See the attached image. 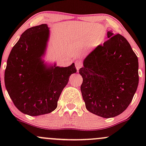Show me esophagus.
<instances>
[{
  "label": "esophagus",
  "mask_w": 146,
  "mask_h": 146,
  "mask_svg": "<svg viewBox=\"0 0 146 146\" xmlns=\"http://www.w3.org/2000/svg\"><path fill=\"white\" fill-rule=\"evenodd\" d=\"M75 67L77 68V70L78 71L80 68L82 67L83 64L81 61H80V60H76V61L75 62Z\"/></svg>",
  "instance_id": "obj_1"
}]
</instances>
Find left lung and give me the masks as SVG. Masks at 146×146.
<instances>
[{
	"label": "left lung",
	"instance_id": "1",
	"mask_svg": "<svg viewBox=\"0 0 146 146\" xmlns=\"http://www.w3.org/2000/svg\"><path fill=\"white\" fill-rule=\"evenodd\" d=\"M107 36L108 40L88 54L79 70L86 109L104 118L123 113L139 84L138 58L128 40L111 31Z\"/></svg>",
	"mask_w": 146,
	"mask_h": 146
}]
</instances>
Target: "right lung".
Instances as JSON below:
<instances>
[{
    "label": "right lung",
    "instance_id": "add662e5",
    "mask_svg": "<svg viewBox=\"0 0 146 146\" xmlns=\"http://www.w3.org/2000/svg\"><path fill=\"white\" fill-rule=\"evenodd\" d=\"M49 29L42 24L27 29L12 48L7 59L5 84L10 98L20 111L38 116L53 111L75 64L67 67H47L44 56Z\"/></svg>",
    "mask_w": 146,
    "mask_h": 146
}]
</instances>
